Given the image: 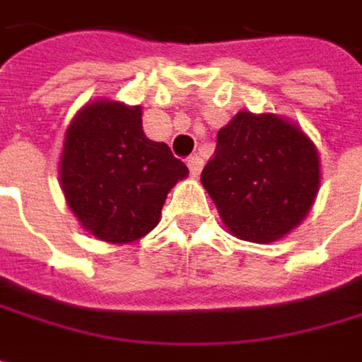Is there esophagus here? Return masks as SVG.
Masks as SVG:
<instances>
[{"instance_id": "1", "label": "esophagus", "mask_w": 362, "mask_h": 362, "mask_svg": "<svg viewBox=\"0 0 362 362\" xmlns=\"http://www.w3.org/2000/svg\"><path fill=\"white\" fill-rule=\"evenodd\" d=\"M188 170H190V176H192V178H199V174H201V170H203V161H201L199 157H190V159H188Z\"/></svg>"}]
</instances>
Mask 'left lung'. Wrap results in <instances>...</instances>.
I'll return each mask as SVG.
<instances>
[{
  "label": "left lung",
  "instance_id": "left-lung-1",
  "mask_svg": "<svg viewBox=\"0 0 362 362\" xmlns=\"http://www.w3.org/2000/svg\"><path fill=\"white\" fill-rule=\"evenodd\" d=\"M319 155L311 139L274 114H236L217 132L201 182L230 234L267 245L294 230L319 190Z\"/></svg>",
  "mask_w": 362,
  "mask_h": 362
}]
</instances>
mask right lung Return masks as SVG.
I'll list each match as a JSON object with an SVG mask.
<instances>
[{"label":"right lung","instance_id":"add662e5","mask_svg":"<svg viewBox=\"0 0 362 362\" xmlns=\"http://www.w3.org/2000/svg\"><path fill=\"white\" fill-rule=\"evenodd\" d=\"M186 174L165 143L145 136L139 105L93 101L66 130L62 190L72 214L99 240L128 245L148 234L168 192Z\"/></svg>","mask_w":362,"mask_h":362}]
</instances>
